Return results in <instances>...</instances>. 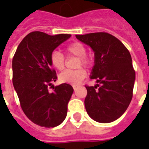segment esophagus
<instances>
[{
    "label": "esophagus",
    "mask_w": 149,
    "mask_h": 149,
    "mask_svg": "<svg viewBox=\"0 0 149 149\" xmlns=\"http://www.w3.org/2000/svg\"><path fill=\"white\" fill-rule=\"evenodd\" d=\"M77 86H76V85H73V89H74V90H76V89H77Z\"/></svg>",
    "instance_id": "34e87169"
}]
</instances>
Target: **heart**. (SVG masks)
<instances>
[{
  "label": "heart",
  "mask_w": 149,
  "mask_h": 149,
  "mask_svg": "<svg viewBox=\"0 0 149 149\" xmlns=\"http://www.w3.org/2000/svg\"><path fill=\"white\" fill-rule=\"evenodd\" d=\"M65 52L68 56H77L78 61L77 66L81 67H90L92 65V58L86 55V47L84 44L79 41L71 43L65 48ZM50 63L53 68L57 70H63L65 66V57L61 52L57 50H54L50 54ZM87 75L85 69L80 68L76 70H65L59 75V81L61 83L77 85L84 80Z\"/></svg>",
  "instance_id": "1"
}]
</instances>
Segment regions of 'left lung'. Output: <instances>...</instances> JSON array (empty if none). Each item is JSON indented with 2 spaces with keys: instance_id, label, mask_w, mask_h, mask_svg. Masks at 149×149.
<instances>
[{
  "instance_id": "1",
  "label": "left lung",
  "mask_w": 149,
  "mask_h": 149,
  "mask_svg": "<svg viewBox=\"0 0 149 149\" xmlns=\"http://www.w3.org/2000/svg\"><path fill=\"white\" fill-rule=\"evenodd\" d=\"M76 37L93 50L95 60L90 78L100 84L85 85L88 114L100 123L114 121L124 114L132 98L136 73L130 52L120 40L108 33Z\"/></svg>"
}]
</instances>
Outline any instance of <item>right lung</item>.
<instances>
[{
	"label": "right lung",
	"instance_id": "obj_1",
	"mask_svg": "<svg viewBox=\"0 0 149 149\" xmlns=\"http://www.w3.org/2000/svg\"><path fill=\"white\" fill-rule=\"evenodd\" d=\"M70 37L32 32L21 40L13 58V84L21 109L31 121L41 127L58 126L67 116L73 88L64 83L49 93V86L57 79L49 57Z\"/></svg>",
	"mask_w": 149,
	"mask_h": 149
}]
</instances>
